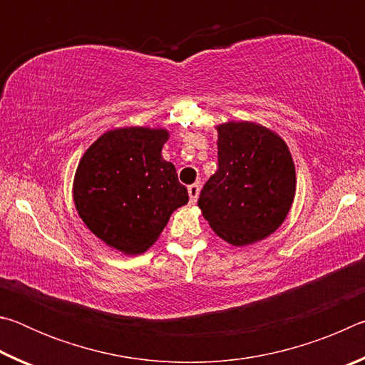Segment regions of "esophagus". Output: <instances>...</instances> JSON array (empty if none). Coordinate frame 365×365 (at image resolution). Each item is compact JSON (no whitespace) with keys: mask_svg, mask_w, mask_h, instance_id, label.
<instances>
[{"mask_svg":"<svg viewBox=\"0 0 365 365\" xmlns=\"http://www.w3.org/2000/svg\"><path fill=\"white\" fill-rule=\"evenodd\" d=\"M200 190H201L200 183H193V185H190V187H188V195H190L191 205H195V202H196L197 196H200Z\"/></svg>","mask_w":365,"mask_h":365,"instance_id":"obj_1","label":"esophagus"}]
</instances>
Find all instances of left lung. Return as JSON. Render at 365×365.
<instances>
[{
    "label": "left lung",
    "mask_w": 365,
    "mask_h": 365,
    "mask_svg": "<svg viewBox=\"0 0 365 365\" xmlns=\"http://www.w3.org/2000/svg\"><path fill=\"white\" fill-rule=\"evenodd\" d=\"M219 169L197 206L212 230L233 246L264 240L293 205L296 174L285 141L255 122L217 125Z\"/></svg>",
    "instance_id": "left-lung-1"
}]
</instances>
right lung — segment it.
<instances>
[{"label":"right lung","mask_w":365,"mask_h":365,"mask_svg":"<svg viewBox=\"0 0 365 365\" xmlns=\"http://www.w3.org/2000/svg\"><path fill=\"white\" fill-rule=\"evenodd\" d=\"M164 128L127 127L101 135L80 159L73 202L90 232L123 255L145 252L188 202L174 164L163 158Z\"/></svg>","instance_id":"obj_1"}]
</instances>
